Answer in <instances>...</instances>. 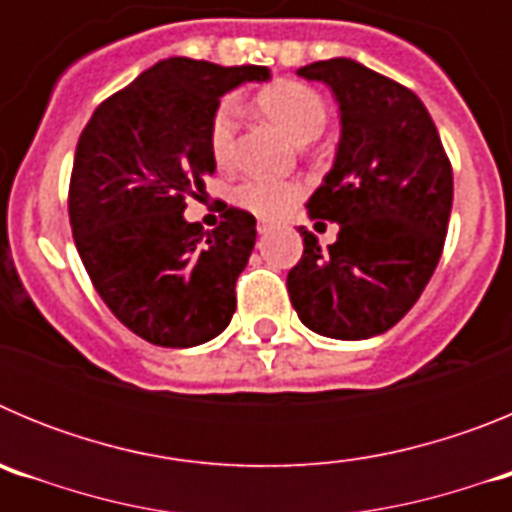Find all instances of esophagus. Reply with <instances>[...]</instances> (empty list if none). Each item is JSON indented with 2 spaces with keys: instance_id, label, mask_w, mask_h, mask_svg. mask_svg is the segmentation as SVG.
I'll use <instances>...</instances> for the list:
<instances>
[{
  "instance_id": "obj_1",
  "label": "esophagus",
  "mask_w": 512,
  "mask_h": 512,
  "mask_svg": "<svg viewBox=\"0 0 512 512\" xmlns=\"http://www.w3.org/2000/svg\"><path fill=\"white\" fill-rule=\"evenodd\" d=\"M256 230H259L261 235L269 233V230H271V223H269V220H259V223H256Z\"/></svg>"
}]
</instances>
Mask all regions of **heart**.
I'll return each instance as SVG.
<instances>
[{"instance_id":"b5f03b06","label":"heart","mask_w":512,"mask_h":512,"mask_svg":"<svg viewBox=\"0 0 512 512\" xmlns=\"http://www.w3.org/2000/svg\"><path fill=\"white\" fill-rule=\"evenodd\" d=\"M259 110L277 122L279 128L297 143L318 138L328 120V107L318 92L302 81H277L271 87L261 89ZM238 138V102L225 97L212 110L210 128H207V146L217 164H230ZM302 184L295 179H264V176H248L241 184H235L233 200L243 210H251L261 217H282L292 210L302 197Z\"/></svg>"}]
</instances>
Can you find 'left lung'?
I'll return each instance as SVG.
<instances>
[{
    "mask_svg": "<svg viewBox=\"0 0 512 512\" xmlns=\"http://www.w3.org/2000/svg\"><path fill=\"white\" fill-rule=\"evenodd\" d=\"M341 107V143L312 220L338 223L320 248L300 228L302 259L287 274L297 315L310 330L361 341L390 330L431 282L454 202V171L418 94L351 58L302 66Z\"/></svg>",
    "mask_w": 512,
    "mask_h": 512,
    "instance_id": "obj_1",
    "label": "left lung"
}]
</instances>
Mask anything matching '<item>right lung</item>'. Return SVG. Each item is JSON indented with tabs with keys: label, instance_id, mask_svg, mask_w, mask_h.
Segmentation results:
<instances>
[{
	"label": "right lung",
	"instance_id": "add662e5",
	"mask_svg": "<svg viewBox=\"0 0 512 512\" xmlns=\"http://www.w3.org/2000/svg\"><path fill=\"white\" fill-rule=\"evenodd\" d=\"M266 66L169 58L104 99L76 143L69 220L97 295L153 346L189 348L228 328L256 217L225 205L212 230L184 220L215 171L212 110Z\"/></svg>",
	"mask_w": 512,
	"mask_h": 512
}]
</instances>
